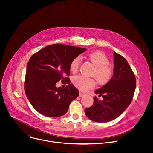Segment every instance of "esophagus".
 Listing matches in <instances>:
<instances>
[{
  "label": "esophagus",
  "instance_id": "1",
  "mask_svg": "<svg viewBox=\"0 0 153 153\" xmlns=\"http://www.w3.org/2000/svg\"><path fill=\"white\" fill-rule=\"evenodd\" d=\"M84 95H85V94L82 92V91H79V97H84Z\"/></svg>",
  "mask_w": 153,
  "mask_h": 153
}]
</instances>
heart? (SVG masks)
Returning <instances> with one entry per match:
<instances>
[{
	"label": "heart",
	"instance_id": "1",
	"mask_svg": "<svg viewBox=\"0 0 153 153\" xmlns=\"http://www.w3.org/2000/svg\"><path fill=\"white\" fill-rule=\"evenodd\" d=\"M87 56L95 66L92 76L95 77L99 84H103L108 82L112 76V69L109 66V60L105 53L101 51H95L89 53ZM80 62V56L74 58L70 63V70L73 73H76L79 68ZM73 83L77 88L82 91L92 88L96 85L94 78L87 77L82 75L74 76L73 78Z\"/></svg>",
	"mask_w": 153,
	"mask_h": 153
}]
</instances>
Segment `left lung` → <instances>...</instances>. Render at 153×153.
<instances>
[{
	"label": "left lung",
	"mask_w": 153,
	"mask_h": 153,
	"mask_svg": "<svg viewBox=\"0 0 153 153\" xmlns=\"http://www.w3.org/2000/svg\"><path fill=\"white\" fill-rule=\"evenodd\" d=\"M114 73L109 82L95 90L101 101L94 97V104L85 109L90 120L97 123H106L119 117L127 108L133 99L136 87V79L127 61L122 55L114 52Z\"/></svg>",
	"instance_id": "8db88e82"
}]
</instances>
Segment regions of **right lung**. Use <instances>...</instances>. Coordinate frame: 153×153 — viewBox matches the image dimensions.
<instances>
[{"instance_id":"add662e5","label":"right lung","mask_w":153,"mask_h":153,"mask_svg":"<svg viewBox=\"0 0 153 153\" xmlns=\"http://www.w3.org/2000/svg\"><path fill=\"white\" fill-rule=\"evenodd\" d=\"M85 48L60 44L44 47L30 58L27 65L25 91L30 103L42 115L58 117L65 114L71 101L79 94L70 84V63ZM60 79L65 89L56 87Z\"/></svg>"}]
</instances>
